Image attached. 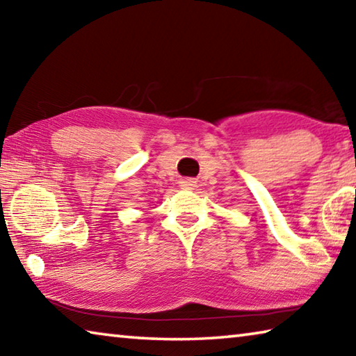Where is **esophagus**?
<instances>
[{"instance_id": "esophagus-1", "label": "esophagus", "mask_w": 356, "mask_h": 356, "mask_svg": "<svg viewBox=\"0 0 356 356\" xmlns=\"http://www.w3.org/2000/svg\"><path fill=\"white\" fill-rule=\"evenodd\" d=\"M180 184H182V186L190 188V186H193V184H195V182H193V180H184V182H180Z\"/></svg>"}]
</instances>
